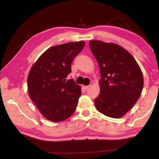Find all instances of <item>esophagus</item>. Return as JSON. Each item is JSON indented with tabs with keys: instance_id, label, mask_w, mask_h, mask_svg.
<instances>
[{
	"instance_id": "1",
	"label": "esophagus",
	"mask_w": 159,
	"mask_h": 159,
	"mask_svg": "<svg viewBox=\"0 0 159 159\" xmlns=\"http://www.w3.org/2000/svg\"><path fill=\"white\" fill-rule=\"evenodd\" d=\"M90 86H83V88L84 89V90H88L89 88H90Z\"/></svg>"
}]
</instances>
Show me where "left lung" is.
Instances as JSON below:
<instances>
[{
  "mask_svg": "<svg viewBox=\"0 0 159 159\" xmlns=\"http://www.w3.org/2000/svg\"><path fill=\"white\" fill-rule=\"evenodd\" d=\"M90 48L101 74L100 93L95 98V106L109 117H122L137 102L143 90L139 65L130 53L115 43L91 40Z\"/></svg>",
  "mask_w": 159,
  "mask_h": 159,
  "instance_id": "obj_1",
  "label": "left lung"
}]
</instances>
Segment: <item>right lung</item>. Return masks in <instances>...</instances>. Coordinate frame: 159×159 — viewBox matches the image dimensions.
I'll return each instance as SVG.
<instances>
[{
    "mask_svg": "<svg viewBox=\"0 0 159 159\" xmlns=\"http://www.w3.org/2000/svg\"><path fill=\"white\" fill-rule=\"evenodd\" d=\"M84 45V42L80 41L51 47L30 69L27 77L29 96L50 121H63L75 111L81 87L66 77L74 58Z\"/></svg>",
    "mask_w": 159,
    "mask_h": 159,
    "instance_id": "obj_1",
    "label": "right lung"
}]
</instances>
